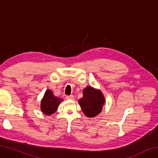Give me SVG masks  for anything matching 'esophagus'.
<instances>
[{
  "label": "esophagus",
  "instance_id": "obj_1",
  "mask_svg": "<svg viewBox=\"0 0 158 158\" xmlns=\"http://www.w3.org/2000/svg\"><path fill=\"white\" fill-rule=\"evenodd\" d=\"M65 98L67 100H74V96L73 95H66Z\"/></svg>",
  "mask_w": 158,
  "mask_h": 158
}]
</instances>
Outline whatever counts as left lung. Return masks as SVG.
Returning <instances> with one entry per match:
<instances>
[{
	"label": "left lung",
	"mask_w": 158,
	"mask_h": 158,
	"mask_svg": "<svg viewBox=\"0 0 158 158\" xmlns=\"http://www.w3.org/2000/svg\"><path fill=\"white\" fill-rule=\"evenodd\" d=\"M83 95L79 102L85 116L92 118L100 114L105 103L102 93L92 87L87 86L83 91Z\"/></svg>",
	"instance_id": "left-lung-1"
}]
</instances>
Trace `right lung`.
<instances>
[{
	"label": "right lung",
	"instance_id": "right-lung-1",
	"mask_svg": "<svg viewBox=\"0 0 158 158\" xmlns=\"http://www.w3.org/2000/svg\"><path fill=\"white\" fill-rule=\"evenodd\" d=\"M62 101L61 98L55 97L52 90H47L41 102V110L46 115L52 114L57 110L58 106Z\"/></svg>",
	"mask_w": 158,
	"mask_h": 158
}]
</instances>
